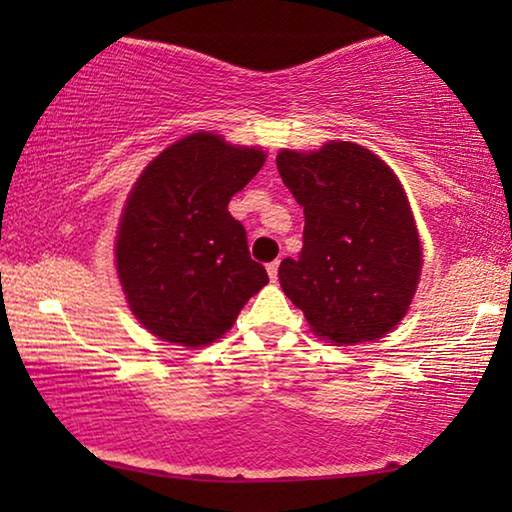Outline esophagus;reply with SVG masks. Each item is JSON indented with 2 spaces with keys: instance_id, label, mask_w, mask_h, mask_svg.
Returning <instances> with one entry per match:
<instances>
[{
  "instance_id": "34e87169",
  "label": "esophagus",
  "mask_w": 512,
  "mask_h": 512,
  "mask_svg": "<svg viewBox=\"0 0 512 512\" xmlns=\"http://www.w3.org/2000/svg\"><path fill=\"white\" fill-rule=\"evenodd\" d=\"M277 272H279V261L268 263V275H270L272 282H277Z\"/></svg>"
}]
</instances>
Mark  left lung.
<instances>
[{
    "mask_svg": "<svg viewBox=\"0 0 512 512\" xmlns=\"http://www.w3.org/2000/svg\"><path fill=\"white\" fill-rule=\"evenodd\" d=\"M277 170L305 214L303 251L279 284L312 333L335 345L377 340L405 317L422 272V244L391 167L352 142L279 151Z\"/></svg>",
    "mask_w": 512,
    "mask_h": 512,
    "instance_id": "left-lung-1",
    "label": "left lung"
}]
</instances>
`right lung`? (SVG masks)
Listing matches in <instances>:
<instances>
[{"label": "right lung", "instance_id": "1", "mask_svg": "<svg viewBox=\"0 0 512 512\" xmlns=\"http://www.w3.org/2000/svg\"><path fill=\"white\" fill-rule=\"evenodd\" d=\"M265 163V151L212 132L188 135L151 160L125 202L116 270L128 305L165 342L202 347L235 324L268 284L228 202Z\"/></svg>", "mask_w": 512, "mask_h": 512}]
</instances>
